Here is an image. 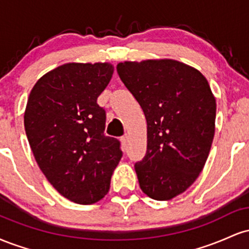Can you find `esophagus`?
Returning a JSON list of instances; mask_svg holds the SVG:
<instances>
[{
	"mask_svg": "<svg viewBox=\"0 0 249 249\" xmlns=\"http://www.w3.org/2000/svg\"><path fill=\"white\" fill-rule=\"evenodd\" d=\"M121 141H122V144L124 145V146H126L127 142H128V136H127V134H124V136H123L122 138H121Z\"/></svg>",
	"mask_w": 249,
	"mask_h": 249,
	"instance_id": "34e87169",
	"label": "esophagus"
}]
</instances>
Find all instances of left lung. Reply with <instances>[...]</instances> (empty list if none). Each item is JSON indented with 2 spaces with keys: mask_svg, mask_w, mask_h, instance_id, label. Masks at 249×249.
Here are the masks:
<instances>
[{
  "mask_svg": "<svg viewBox=\"0 0 249 249\" xmlns=\"http://www.w3.org/2000/svg\"><path fill=\"white\" fill-rule=\"evenodd\" d=\"M117 72L144 111L146 154L134 164L139 186L154 200L185 192L212 146L215 99L198 70L173 59L124 62Z\"/></svg>",
  "mask_w": 249,
  "mask_h": 249,
  "instance_id": "8db88e82",
  "label": "left lung"
}]
</instances>
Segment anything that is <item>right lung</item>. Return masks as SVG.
Wrapping results in <instances>:
<instances>
[{
    "label": "right lung",
    "instance_id": "obj_1",
    "mask_svg": "<svg viewBox=\"0 0 249 249\" xmlns=\"http://www.w3.org/2000/svg\"><path fill=\"white\" fill-rule=\"evenodd\" d=\"M107 63H68L31 90L24 127L31 151L50 184L76 204L104 198L121 160V142L104 134L107 112L97 98L107 87Z\"/></svg>",
    "mask_w": 249,
    "mask_h": 249
}]
</instances>
